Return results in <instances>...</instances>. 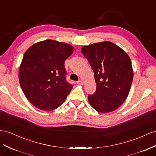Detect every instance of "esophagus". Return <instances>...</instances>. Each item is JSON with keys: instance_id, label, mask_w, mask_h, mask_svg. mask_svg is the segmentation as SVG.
<instances>
[{"instance_id": "obj_1", "label": "esophagus", "mask_w": 156, "mask_h": 156, "mask_svg": "<svg viewBox=\"0 0 156 156\" xmlns=\"http://www.w3.org/2000/svg\"><path fill=\"white\" fill-rule=\"evenodd\" d=\"M77 83L78 84V85H83L84 84V83H83L82 80H79V81L77 82Z\"/></svg>"}]
</instances>
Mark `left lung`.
I'll use <instances>...</instances> for the list:
<instances>
[{"instance_id":"obj_1","label":"left lung","mask_w":156,"mask_h":156,"mask_svg":"<svg viewBox=\"0 0 156 156\" xmlns=\"http://www.w3.org/2000/svg\"><path fill=\"white\" fill-rule=\"evenodd\" d=\"M81 52L92 67L97 85L95 93L88 96L90 106L102 113L115 110L127 99L133 82L128 54L109 41L84 46Z\"/></svg>"}]
</instances>
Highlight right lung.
Segmentation results:
<instances>
[{
  "label": "right lung",
  "instance_id": "right-lung-1",
  "mask_svg": "<svg viewBox=\"0 0 156 156\" xmlns=\"http://www.w3.org/2000/svg\"><path fill=\"white\" fill-rule=\"evenodd\" d=\"M72 46L54 40L39 42L24 54L19 69L20 86L33 106L52 111L64 102L73 88L66 81L64 62Z\"/></svg>",
  "mask_w": 156,
  "mask_h": 156
}]
</instances>
